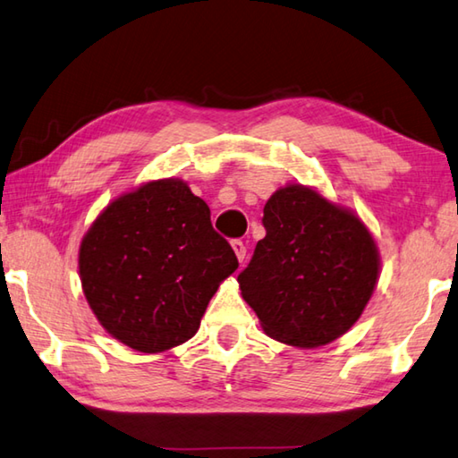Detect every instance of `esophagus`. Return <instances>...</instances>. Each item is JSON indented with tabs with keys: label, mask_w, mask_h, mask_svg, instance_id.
I'll return each instance as SVG.
<instances>
[{
	"label": "esophagus",
	"mask_w": 458,
	"mask_h": 458,
	"mask_svg": "<svg viewBox=\"0 0 458 458\" xmlns=\"http://www.w3.org/2000/svg\"><path fill=\"white\" fill-rule=\"evenodd\" d=\"M232 248H234L238 260L244 262V258H246V246H244L242 240H232Z\"/></svg>",
	"instance_id": "obj_1"
}]
</instances>
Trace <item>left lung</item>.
<instances>
[{
    "label": "left lung",
    "instance_id": "1",
    "mask_svg": "<svg viewBox=\"0 0 458 458\" xmlns=\"http://www.w3.org/2000/svg\"><path fill=\"white\" fill-rule=\"evenodd\" d=\"M262 224L266 236L238 282L266 335L301 348L343 336L378 280V248L367 226L301 184L270 196Z\"/></svg>",
    "mask_w": 458,
    "mask_h": 458
}]
</instances>
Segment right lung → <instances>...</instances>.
Listing matches in <instances>:
<instances>
[{"label": "right lung", "mask_w": 458, "mask_h": 458, "mask_svg": "<svg viewBox=\"0 0 458 458\" xmlns=\"http://www.w3.org/2000/svg\"><path fill=\"white\" fill-rule=\"evenodd\" d=\"M236 268L210 208L176 178L120 196L80 246L89 309L114 338L148 354L192 338L220 282Z\"/></svg>", "instance_id": "1"}]
</instances>
